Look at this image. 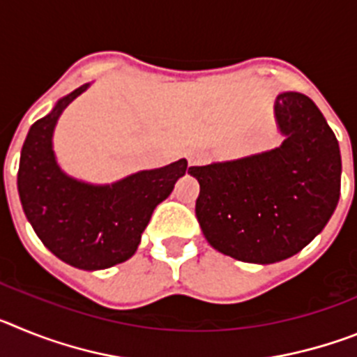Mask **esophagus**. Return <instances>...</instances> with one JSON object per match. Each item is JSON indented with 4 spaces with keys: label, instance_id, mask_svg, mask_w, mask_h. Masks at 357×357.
Wrapping results in <instances>:
<instances>
[{
    "label": "esophagus",
    "instance_id": "1",
    "mask_svg": "<svg viewBox=\"0 0 357 357\" xmlns=\"http://www.w3.org/2000/svg\"><path fill=\"white\" fill-rule=\"evenodd\" d=\"M200 159H202V157L198 155V153H189V157H188L189 164H197V162H200Z\"/></svg>",
    "mask_w": 357,
    "mask_h": 357
}]
</instances>
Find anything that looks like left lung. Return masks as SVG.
<instances>
[{"mask_svg":"<svg viewBox=\"0 0 357 357\" xmlns=\"http://www.w3.org/2000/svg\"><path fill=\"white\" fill-rule=\"evenodd\" d=\"M282 144L189 169L200 184L197 218L211 247L243 263L272 264L320 234L340 200L336 135L311 98H275Z\"/></svg>","mask_w":357,"mask_h":357,"instance_id":"left-lung-1","label":"left lung"}]
</instances>
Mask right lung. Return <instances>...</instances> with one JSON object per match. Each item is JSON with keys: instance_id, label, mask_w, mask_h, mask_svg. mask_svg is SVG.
Returning <instances> with one entry per match:
<instances>
[{"instance_id": "right-lung-1", "label": "right lung", "mask_w": 357, "mask_h": 357, "mask_svg": "<svg viewBox=\"0 0 357 357\" xmlns=\"http://www.w3.org/2000/svg\"><path fill=\"white\" fill-rule=\"evenodd\" d=\"M91 84L61 98L28 130L21 150L17 191L24 214L44 247L64 263L94 272L135 254L153 209L185 175L188 160L143 169L112 184L69 176L53 151V132L66 107Z\"/></svg>"}]
</instances>
